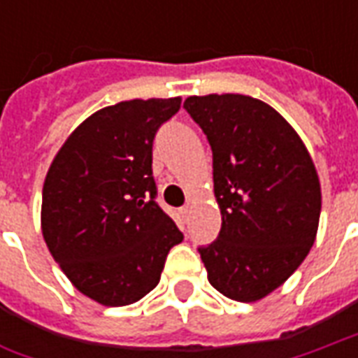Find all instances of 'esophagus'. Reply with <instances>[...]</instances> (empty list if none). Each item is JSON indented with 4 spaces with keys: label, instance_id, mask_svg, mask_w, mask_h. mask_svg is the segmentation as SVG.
Segmentation results:
<instances>
[{
    "label": "esophagus",
    "instance_id": "1",
    "mask_svg": "<svg viewBox=\"0 0 358 358\" xmlns=\"http://www.w3.org/2000/svg\"><path fill=\"white\" fill-rule=\"evenodd\" d=\"M187 215H189V207H182V209H180V217H182V220H184V222H186L187 220Z\"/></svg>",
    "mask_w": 358,
    "mask_h": 358
}]
</instances>
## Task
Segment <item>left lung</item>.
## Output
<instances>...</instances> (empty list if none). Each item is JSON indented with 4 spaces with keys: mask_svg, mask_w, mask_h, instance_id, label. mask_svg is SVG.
<instances>
[{
    "mask_svg": "<svg viewBox=\"0 0 358 358\" xmlns=\"http://www.w3.org/2000/svg\"><path fill=\"white\" fill-rule=\"evenodd\" d=\"M207 136L222 226L199 245L210 285L241 303L263 299L297 270L315 243L320 182L285 118L240 94L184 101Z\"/></svg>",
    "mask_w": 358,
    "mask_h": 358,
    "instance_id": "left-lung-1",
    "label": "left lung"
}]
</instances>
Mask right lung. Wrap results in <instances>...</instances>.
I'll list each match as a JSON object with an SVG mask.
<instances>
[{
  "label": "right lung",
  "mask_w": 358,
  "mask_h": 358,
  "mask_svg": "<svg viewBox=\"0 0 358 358\" xmlns=\"http://www.w3.org/2000/svg\"><path fill=\"white\" fill-rule=\"evenodd\" d=\"M180 97L97 110L59 149L45 176L42 232L74 287L107 307L140 301L184 240L157 199L153 140Z\"/></svg>",
  "instance_id": "right-lung-1"
}]
</instances>
